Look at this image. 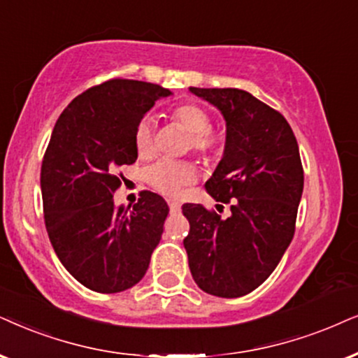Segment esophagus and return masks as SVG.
<instances>
[{
  "label": "esophagus",
  "mask_w": 358,
  "mask_h": 358,
  "mask_svg": "<svg viewBox=\"0 0 358 358\" xmlns=\"http://www.w3.org/2000/svg\"><path fill=\"white\" fill-rule=\"evenodd\" d=\"M169 206H170V211L173 213V215H176V213H180V210H182V208H180V203H176V201H169Z\"/></svg>",
  "instance_id": "1"
}]
</instances>
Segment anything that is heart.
Masks as SVG:
<instances>
[{
	"label": "heart",
	"mask_w": 358,
	"mask_h": 358,
	"mask_svg": "<svg viewBox=\"0 0 358 358\" xmlns=\"http://www.w3.org/2000/svg\"><path fill=\"white\" fill-rule=\"evenodd\" d=\"M173 120L187 129L189 137V147L196 152L206 153L215 148L216 137L211 134V117L205 108L194 103H183L173 110ZM134 147L140 158L150 157L155 150V120L147 115L138 122L134 132ZM198 171L188 162L170 160L162 158L145 169V180L157 192L166 196H180L185 187L196 180Z\"/></svg>",
	"instance_id": "b5f03b06"
}]
</instances>
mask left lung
Returning <instances> with one entry per match:
<instances>
[{
    "label": "left lung",
    "mask_w": 358,
    "mask_h": 358,
    "mask_svg": "<svg viewBox=\"0 0 358 358\" xmlns=\"http://www.w3.org/2000/svg\"><path fill=\"white\" fill-rule=\"evenodd\" d=\"M189 92L226 122L223 158L205 187L216 201H233L226 220L203 205L182 206L188 266L201 291L241 297L269 278L292 241L304 189L299 147L287 120L246 90Z\"/></svg>",
    "instance_id": "8db88e82"
}]
</instances>
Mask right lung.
I'll return each mask as SVG.
<instances>
[{
  "label": "right lung",
  "instance_id": "obj_1",
  "mask_svg": "<svg viewBox=\"0 0 358 358\" xmlns=\"http://www.w3.org/2000/svg\"><path fill=\"white\" fill-rule=\"evenodd\" d=\"M170 90L112 79L85 90L54 125L41 166L44 221L59 261L90 291L122 292L143 278L164 233L169 205L140 193L115 206L117 171L137 160L135 127Z\"/></svg>",
  "mask_w": 358,
  "mask_h": 358
}]
</instances>
